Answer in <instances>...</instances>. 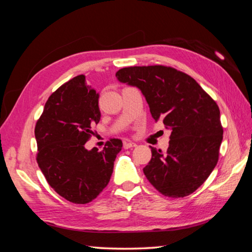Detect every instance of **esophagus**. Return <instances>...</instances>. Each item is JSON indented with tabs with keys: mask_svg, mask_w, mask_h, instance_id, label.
<instances>
[{
	"mask_svg": "<svg viewBox=\"0 0 252 252\" xmlns=\"http://www.w3.org/2000/svg\"><path fill=\"white\" fill-rule=\"evenodd\" d=\"M134 146H136V144L134 143V142H130V141H126L125 143H123V148H125L126 150L127 149H131V148H134Z\"/></svg>",
	"mask_w": 252,
	"mask_h": 252,
	"instance_id": "esophagus-1",
	"label": "esophagus"
}]
</instances>
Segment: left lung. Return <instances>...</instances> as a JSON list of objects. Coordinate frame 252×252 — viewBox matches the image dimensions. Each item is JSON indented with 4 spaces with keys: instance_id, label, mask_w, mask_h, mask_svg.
I'll list each match as a JSON object with an SVG mask.
<instances>
[{
    "instance_id": "obj_1",
    "label": "left lung",
    "mask_w": 252,
    "mask_h": 252,
    "mask_svg": "<svg viewBox=\"0 0 252 252\" xmlns=\"http://www.w3.org/2000/svg\"><path fill=\"white\" fill-rule=\"evenodd\" d=\"M116 77L139 88L154 120L171 130L166 153L151 146L146 178L168 197L194 193L218 162L223 130L217 103L195 79L172 67H126Z\"/></svg>"
}]
</instances>
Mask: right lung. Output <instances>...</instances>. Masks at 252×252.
Listing matches in <instances>:
<instances>
[{
  "mask_svg": "<svg viewBox=\"0 0 252 252\" xmlns=\"http://www.w3.org/2000/svg\"><path fill=\"white\" fill-rule=\"evenodd\" d=\"M85 81L79 75L59 87L35 126L40 171L57 194L75 204L89 203L101 193L122 149L119 139L108 141L100 152L85 148L101 117L99 94Z\"/></svg>",
  "mask_w": 252,
  "mask_h": 252,
  "instance_id": "add662e5",
  "label": "right lung"
}]
</instances>
